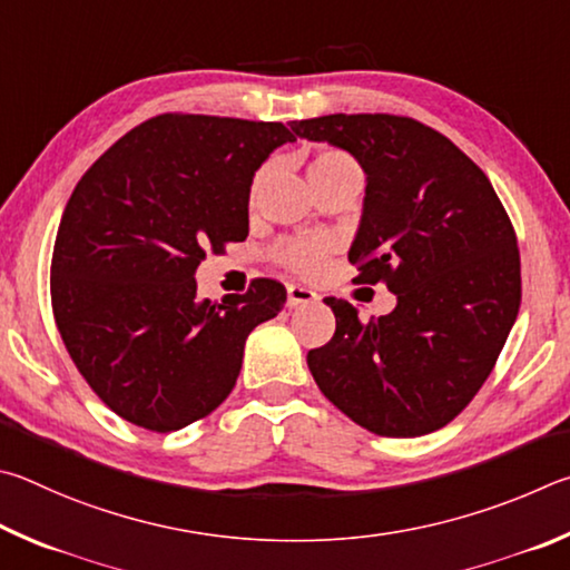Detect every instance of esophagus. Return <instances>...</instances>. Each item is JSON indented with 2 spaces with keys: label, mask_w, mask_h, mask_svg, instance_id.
<instances>
[{
  "label": "esophagus",
  "mask_w": 570,
  "mask_h": 570,
  "mask_svg": "<svg viewBox=\"0 0 570 570\" xmlns=\"http://www.w3.org/2000/svg\"><path fill=\"white\" fill-rule=\"evenodd\" d=\"M315 301H317V293H313L311 287H305V285H287V307L311 305Z\"/></svg>",
  "instance_id": "34e87169"
}]
</instances>
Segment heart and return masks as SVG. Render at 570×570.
<instances>
[{"label":"heart","mask_w":570,"mask_h":570,"mask_svg":"<svg viewBox=\"0 0 570 570\" xmlns=\"http://www.w3.org/2000/svg\"><path fill=\"white\" fill-rule=\"evenodd\" d=\"M267 177H269V167L267 165L259 167L253 177V185H249V197L255 199L259 195V189L265 187ZM307 177H311V185L317 189L323 185L341 183V179H347V177L363 179V173L351 155L343 153V149L327 147V149H321V153L311 159V165H307ZM327 249L331 247H327V243H323V239H291V243H283L275 249V259L279 265L291 267L301 275H315L325 263Z\"/></svg>","instance_id":"obj_1"}]
</instances>
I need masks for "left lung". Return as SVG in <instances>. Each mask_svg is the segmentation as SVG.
I'll return each mask as SVG.
<instances>
[{
  "label": "left lung",
  "instance_id": "obj_1",
  "mask_svg": "<svg viewBox=\"0 0 570 570\" xmlns=\"http://www.w3.org/2000/svg\"><path fill=\"white\" fill-rule=\"evenodd\" d=\"M297 137L351 153L367 175L361 229L347 253L355 283L397 295L393 313H335L331 343L307 353L335 407L385 438L453 421L481 391L521 307V255L491 179L433 127L401 115H325Z\"/></svg>",
  "mask_w": 570,
  "mask_h": 570
}]
</instances>
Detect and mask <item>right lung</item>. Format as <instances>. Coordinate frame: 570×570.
Here are the masks:
<instances>
[{"label":"right lung","mask_w":570,"mask_h":570,"mask_svg":"<svg viewBox=\"0 0 570 570\" xmlns=\"http://www.w3.org/2000/svg\"><path fill=\"white\" fill-rule=\"evenodd\" d=\"M283 122L167 112L129 129L79 179L52 253V313L69 357L109 411L179 431L225 401L247 335L287 301L255 277L197 301L205 253L247 237L255 169L293 142Z\"/></svg>","instance_id":"right-lung-1"}]
</instances>
